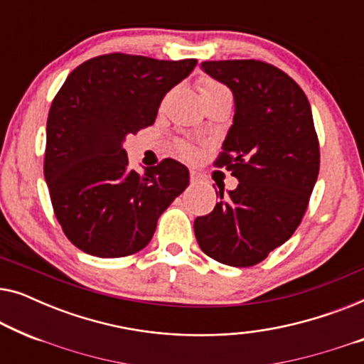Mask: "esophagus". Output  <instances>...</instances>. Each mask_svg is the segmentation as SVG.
Listing matches in <instances>:
<instances>
[{"label":"esophagus","mask_w":364,"mask_h":364,"mask_svg":"<svg viewBox=\"0 0 364 364\" xmlns=\"http://www.w3.org/2000/svg\"><path fill=\"white\" fill-rule=\"evenodd\" d=\"M203 181V176L198 171H191V182L192 183H198Z\"/></svg>","instance_id":"1"}]
</instances>
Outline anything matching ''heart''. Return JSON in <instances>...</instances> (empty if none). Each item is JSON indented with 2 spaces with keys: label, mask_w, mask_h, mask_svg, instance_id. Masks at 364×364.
<instances>
[{
  "label": "heart",
  "mask_w": 364,
  "mask_h": 364,
  "mask_svg": "<svg viewBox=\"0 0 364 364\" xmlns=\"http://www.w3.org/2000/svg\"><path fill=\"white\" fill-rule=\"evenodd\" d=\"M200 94H212V92H228L225 87L222 86L220 82H217V81H212V79H203V81L200 82ZM182 152H183V156H187V157H192L193 154H196V151H193L192 147H188V146H183L182 147Z\"/></svg>",
  "instance_id": "obj_1"
}]
</instances>
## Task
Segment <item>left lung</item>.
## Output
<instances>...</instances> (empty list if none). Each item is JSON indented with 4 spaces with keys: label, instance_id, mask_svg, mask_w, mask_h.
Here are the masks:
<instances>
[{
    "label": "left lung",
    "instance_id": "8db88e82",
    "mask_svg": "<svg viewBox=\"0 0 364 364\" xmlns=\"http://www.w3.org/2000/svg\"><path fill=\"white\" fill-rule=\"evenodd\" d=\"M202 69L233 92L235 114L215 166L238 178L193 230L202 252L230 267H252L293 235L320 171V146L301 87L255 59L205 61Z\"/></svg>",
    "mask_w": 364,
    "mask_h": 364
}]
</instances>
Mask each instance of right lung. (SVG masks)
Segmentation results:
<instances>
[{
    "label": "right lung",
    "instance_id": "1",
    "mask_svg": "<svg viewBox=\"0 0 364 364\" xmlns=\"http://www.w3.org/2000/svg\"><path fill=\"white\" fill-rule=\"evenodd\" d=\"M197 59L159 61L112 53L69 74L49 109L44 178L63 232L101 258L132 255L151 242L157 220L188 186L173 159L137 173L124 141L152 126L162 99Z\"/></svg>",
    "mask_w": 364,
    "mask_h": 364
}]
</instances>
